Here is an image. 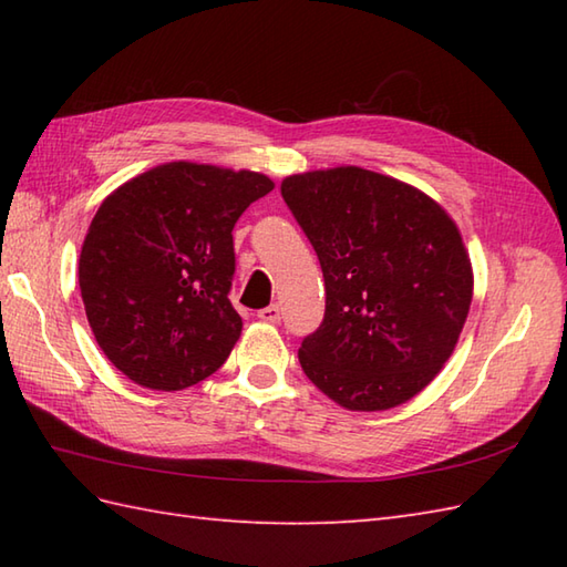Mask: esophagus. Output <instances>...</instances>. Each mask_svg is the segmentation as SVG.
I'll return each instance as SVG.
<instances>
[{
    "instance_id": "esophagus-1",
    "label": "esophagus",
    "mask_w": 567,
    "mask_h": 567,
    "mask_svg": "<svg viewBox=\"0 0 567 567\" xmlns=\"http://www.w3.org/2000/svg\"><path fill=\"white\" fill-rule=\"evenodd\" d=\"M280 315H282V311H280V307H277V305H270V307H265V309L258 311V317H260L262 321H268V323H277V321H280Z\"/></svg>"
}]
</instances>
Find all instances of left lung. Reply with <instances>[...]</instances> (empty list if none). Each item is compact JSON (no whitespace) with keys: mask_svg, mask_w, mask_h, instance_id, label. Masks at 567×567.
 <instances>
[{"mask_svg":"<svg viewBox=\"0 0 567 567\" xmlns=\"http://www.w3.org/2000/svg\"><path fill=\"white\" fill-rule=\"evenodd\" d=\"M280 192L327 285L323 321L299 348L305 375L353 412L412 400L451 358L473 299L453 219L353 165L285 177Z\"/></svg>","mask_w":567,"mask_h":567,"instance_id":"8db88e82","label":"left lung"}]
</instances>
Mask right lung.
<instances>
[{
    "label": "right lung",
    "instance_id": "1",
    "mask_svg": "<svg viewBox=\"0 0 567 567\" xmlns=\"http://www.w3.org/2000/svg\"><path fill=\"white\" fill-rule=\"evenodd\" d=\"M272 179L167 163L112 192L80 252V292L104 355L151 390H185L224 365L240 336L231 307L234 226Z\"/></svg>",
    "mask_w": 567,
    "mask_h": 567
}]
</instances>
